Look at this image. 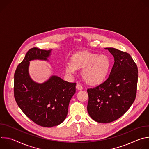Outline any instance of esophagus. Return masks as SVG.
Wrapping results in <instances>:
<instances>
[{"instance_id": "obj_1", "label": "esophagus", "mask_w": 149, "mask_h": 149, "mask_svg": "<svg viewBox=\"0 0 149 149\" xmlns=\"http://www.w3.org/2000/svg\"><path fill=\"white\" fill-rule=\"evenodd\" d=\"M76 88L78 90H82V89H83V88H82V86H81L80 84H77V86H76Z\"/></svg>"}]
</instances>
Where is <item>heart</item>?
Wrapping results in <instances>:
<instances>
[{"mask_svg":"<svg viewBox=\"0 0 149 149\" xmlns=\"http://www.w3.org/2000/svg\"><path fill=\"white\" fill-rule=\"evenodd\" d=\"M110 67V59L106 55L82 51L72 55L71 62L67 63L65 70L67 73L74 75L77 70L82 68V78L88 84L95 86L105 81Z\"/></svg>","mask_w":149,"mask_h":149,"instance_id":"heart-1","label":"heart"}]
</instances>
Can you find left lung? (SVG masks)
Listing matches in <instances>:
<instances>
[{
    "label": "left lung",
    "instance_id": "left-lung-1",
    "mask_svg": "<svg viewBox=\"0 0 149 149\" xmlns=\"http://www.w3.org/2000/svg\"><path fill=\"white\" fill-rule=\"evenodd\" d=\"M114 63L109 78L87 90V111L94 121L107 123L121 117L135 100L138 80L137 65L130 55L114 48H105Z\"/></svg>",
    "mask_w": 149,
    "mask_h": 149
}]
</instances>
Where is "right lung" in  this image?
Listing matches in <instances>:
<instances>
[{
    "label": "right lung",
    "mask_w": 149,
    "mask_h": 149,
    "mask_svg": "<svg viewBox=\"0 0 149 149\" xmlns=\"http://www.w3.org/2000/svg\"><path fill=\"white\" fill-rule=\"evenodd\" d=\"M51 51L30 49L14 75V96L17 104L29 118L45 127L58 125L65 120L76 86V83L68 82L55 75L43 83L36 82L31 78L29 62L48 61Z\"/></svg>",
    "instance_id": "add662e5"
}]
</instances>
